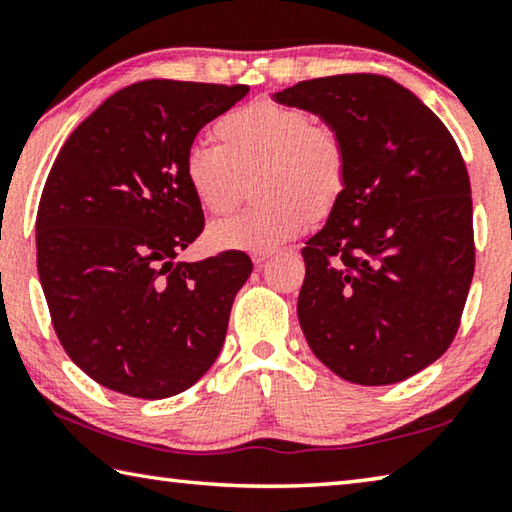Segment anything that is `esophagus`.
I'll return each mask as SVG.
<instances>
[{
	"instance_id": "esophagus-1",
	"label": "esophagus",
	"mask_w": 512,
	"mask_h": 512,
	"mask_svg": "<svg viewBox=\"0 0 512 512\" xmlns=\"http://www.w3.org/2000/svg\"><path fill=\"white\" fill-rule=\"evenodd\" d=\"M275 253L273 250H266V253H253V262L255 264H264V262H268V259H271Z\"/></svg>"
}]
</instances>
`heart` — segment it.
Segmentation results:
<instances>
[{
  "instance_id": "1",
  "label": "heart",
  "mask_w": 512,
  "mask_h": 512,
  "mask_svg": "<svg viewBox=\"0 0 512 512\" xmlns=\"http://www.w3.org/2000/svg\"><path fill=\"white\" fill-rule=\"evenodd\" d=\"M216 146H194L183 173L203 212L235 210L253 178V210L214 223L207 244L216 250L266 253L325 221L350 183V149L329 121L275 101H253L214 121Z\"/></svg>"
}]
</instances>
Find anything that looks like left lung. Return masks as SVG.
Instances as JSON below:
<instances>
[{
    "instance_id": "left-lung-1",
    "label": "left lung",
    "mask_w": 512,
    "mask_h": 512,
    "mask_svg": "<svg viewBox=\"0 0 512 512\" xmlns=\"http://www.w3.org/2000/svg\"><path fill=\"white\" fill-rule=\"evenodd\" d=\"M275 99L316 112L350 149L348 192L302 248L309 348L352 384L411 377L452 345L472 284L463 155L443 121L386 76L300 81Z\"/></svg>"
}]
</instances>
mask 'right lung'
<instances>
[{
	"instance_id": "1",
	"label": "right lung",
	"mask_w": 512,
	"mask_h": 512,
	"mask_svg": "<svg viewBox=\"0 0 512 512\" xmlns=\"http://www.w3.org/2000/svg\"><path fill=\"white\" fill-rule=\"evenodd\" d=\"M248 85L140 81L67 137L36 216L51 325L85 375L162 400L194 386L221 352L253 262L241 250L173 262L205 228L185 183L198 131Z\"/></svg>"
}]
</instances>
